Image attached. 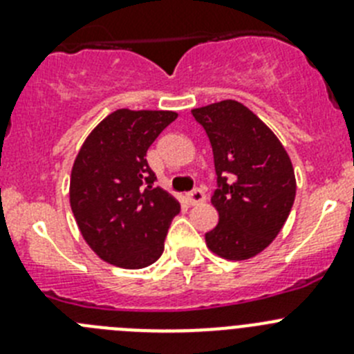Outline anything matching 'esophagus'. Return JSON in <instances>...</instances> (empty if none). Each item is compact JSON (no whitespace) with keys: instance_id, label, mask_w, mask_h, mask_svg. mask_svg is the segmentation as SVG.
Instances as JSON below:
<instances>
[{"instance_id":"34e87169","label":"esophagus","mask_w":354,"mask_h":354,"mask_svg":"<svg viewBox=\"0 0 354 354\" xmlns=\"http://www.w3.org/2000/svg\"><path fill=\"white\" fill-rule=\"evenodd\" d=\"M205 200V195H204V192H202V189H198V187H196V189H193V192H189L186 195V202L189 205H196V204H202V202H204Z\"/></svg>"}]
</instances>
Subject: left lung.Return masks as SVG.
<instances>
[{
    "label": "left lung",
    "mask_w": 354,
    "mask_h": 354,
    "mask_svg": "<svg viewBox=\"0 0 354 354\" xmlns=\"http://www.w3.org/2000/svg\"><path fill=\"white\" fill-rule=\"evenodd\" d=\"M192 113L207 133L218 175L211 202L220 221L205 243L228 261L255 257L273 243L292 209L296 177L289 154L241 102L227 99Z\"/></svg>",
    "instance_id": "left-lung-1"
}]
</instances>
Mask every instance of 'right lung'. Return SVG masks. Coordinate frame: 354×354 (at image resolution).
Instances as JSON below:
<instances>
[{
    "label": "right lung",
    "mask_w": 354,
    "mask_h": 354,
    "mask_svg": "<svg viewBox=\"0 0 354 354\" xmlns=\"http://www.w3.org/2000/svg\"><path fill=\"white\" fill-rule=\"evenodd\" d=\"M175 111L117 109L88 134L71 174V207L83 239L109 264L140 270L161 257L180 205L154 187L145 156Z\"/></svg>",
    "instance_id": "right-lung-1"
}]
</instances>
